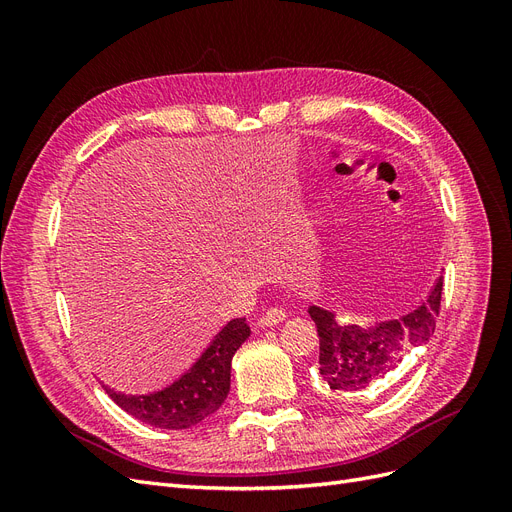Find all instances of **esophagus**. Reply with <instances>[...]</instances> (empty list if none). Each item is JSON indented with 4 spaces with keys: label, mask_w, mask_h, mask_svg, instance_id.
<instances>
[{
    "label": "esophagus",
    "mask_w": 512,
    "mask_h": 512,
    "mask_svg": "<svg viewBox=\"0 0 512 512\" xmlns=\"http://www.w3.org/2000/svg\"><path fill=\"white\" fill-rule=\"evenodd\" d=\"M282 320H286L284 309L282 307H271V309H267L265 314L260 316L258 324H260V327H273V324H280Z\"/></svg>",
    "instance_id": "1"
}]
</instances>
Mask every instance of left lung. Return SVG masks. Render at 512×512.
<instances>
[{"label":"left lung","mask_w":512,"mask_h":512,"mask_svg":"<svg viewBox=\"0 0 512 512\" xmlns=\"http://www.w3.org/2000/svg\"><path fill=\"white\" fill-rule=\"evenodd\" d=\"M442 284L440 275L429 297L412 312L369 327L337 322L329 309L309 307L320 337L318 367L327 389L333 395L361 393L389 376L414 346L427 344L436 331Z\"/></svg>","instance_id":"1"}]
</instances>
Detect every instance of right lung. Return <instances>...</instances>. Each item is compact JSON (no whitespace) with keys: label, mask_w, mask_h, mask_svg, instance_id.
Returning <instances> with one entry per match:
<instances>
[{"label":"right lung","mask_w":512,"mask_h":512,"mask_svg":"<svg viewBox=\"0 0 512 512\" xmlns=\"http://www.w3.org/2000/svg\"><path fill=\"white\" fill-rule=\"evenodd\" d=\"M250 337L245 318L230 320L213 337L209 348L185 374L166 389L145 395H126L104 386L115 404L138 421L160 429H188L220 410L230 391V363Z\"/></svg>","instance_id":"obj_1"}]
</instances>
